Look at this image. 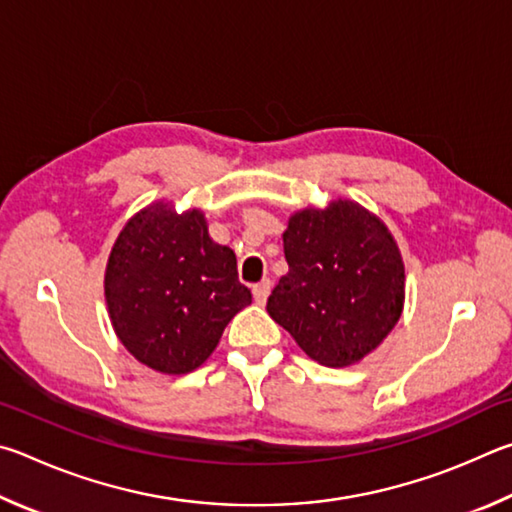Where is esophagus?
Here are the masks:
<instances>
[{"label": "esophagus", "mask_w": 512, "mask_h": 512, "mask_svg": "<svg viewBox=\"0 0 512 512\" xmlns=\"http://www.w3.org/2000/svg\"><path fill=\"white\" fill-rule=\"evenodd\" d=\"M270 290H272L270 279H263L261 283L254 285V299H256L258 306H263V303L267 301V297H270Z\"/></svg>", "instance_id": "obj_1"}]
</instances>
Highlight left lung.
I'll return each instance as SVG.
<instances>
[{
	"label": "left lung",
	"instance_id": "1",
	"mask_svg": "<svg viewBox=\"0 0 512 512\" xmlns=\"http://www.w3.org/2000/svg\"><path fill=\"white\" fill-rule=\"evenodd\" d=\"M283 251L290 272L267 312L315 362H360L398 324L405 265L384 222L360 204L337 200L294 213Z\"/></svg>",
	"mask_w": 512,
	"mask_h": 512
}]
</instances>
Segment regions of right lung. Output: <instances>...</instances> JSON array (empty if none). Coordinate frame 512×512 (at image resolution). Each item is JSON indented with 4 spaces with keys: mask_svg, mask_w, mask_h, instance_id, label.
Here are the masks:
<instances>
[{
    "mask_svg": "<svg viewBox=\"0 0 512 512\" xmlns=\"http://www.w3.org/2000/svg\"><path fill=\"white\" fill-rule=\"evenodd\" d=\"M105 299L121 344L159 373H188L251 303L236 254L209 238L204 213L152 204L125 224L105 270Z\"/></svg>",
    "mask_w": 512,
    "mask_h": 512,
    "instance_id": "right-lung-1",
    "label": "right lung"
}]
</instances>
